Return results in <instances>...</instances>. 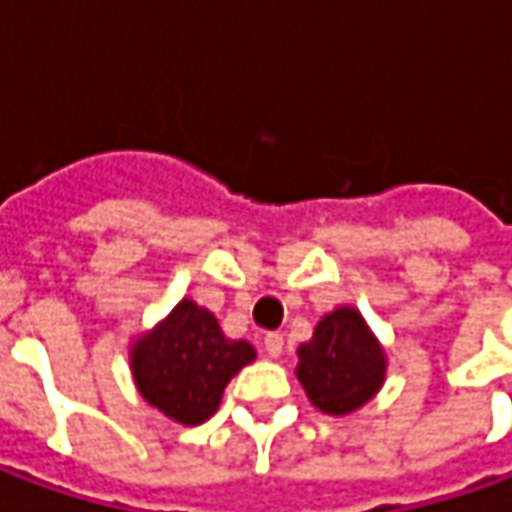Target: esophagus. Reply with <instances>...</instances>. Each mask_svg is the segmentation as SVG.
<instances>
[{"instance_id": "1", "label": "esophagus", "mask_w": 512, "mask_h": 512, "mask_svg": "<svg viewBox=\"0 0 512 512\" xmlns=\"http://www.w3.org/2000/svg\"><path fill=\"white\" fill-rule=\"evenodd\" d=\"M282 347H285V336L282 333H267L265 336V350H267V356H282Z\"/></svg>"}]
</instances>
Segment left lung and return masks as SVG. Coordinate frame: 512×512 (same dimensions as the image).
Instances as JSON below:
<instances>
[{"label": "left lung", "instance_id": "8db88e82", "mask_svg": "<svg viewBox=\"0 0 512 512\" xmlns=\"http://www.w3.org/2000/svg\"><path fill=\"white\" fill-rule=\"evenodd\" d=\"M296 376L322 413L344 416L382 387L384 353L362 316L353 307H339L299 347Z\"/></svg>", "mask_w": 512, "mask_h": 512}]
</instances>
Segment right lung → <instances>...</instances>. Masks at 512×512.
I'll list each match as a JSON object with an SVG mask.
<instances>
[{"label": "right lung", "mask_w": 512, "mask_h": 512, "mask_svg": "<svg viewBox=\"0 0 512 512\" xmlns=\"http://www.w3.org/2000/svg\"><path fill=\"white\" fill-rule=\"evenodd\" d=\"M253 359V344L227 339L210 310L182 299L162 325L136 342L133 379L165 416L202 424L216 413L227 382Z\"/></svg>", "instance_id": "right-lung-1"}]
</instances>
